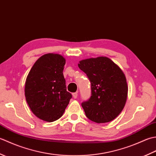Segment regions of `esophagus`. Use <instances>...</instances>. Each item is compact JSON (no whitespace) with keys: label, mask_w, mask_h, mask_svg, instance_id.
Here are the masks:
<instances>
[{"label":"esophagus","mask_w":156,"mask_h":156,"mask_svg":"<svg viewBox=\"0 0 156 156\" xmlns=\"http://www.w3.org/2000/svg\"><path fill=\"white\" fill-rule=\"evenodd\" d=\"M72 96L74 98H76L78 97V93H77V92H74V93L72 94Z\"/></svg>","instance_id":"obj_1"}]
</instances>
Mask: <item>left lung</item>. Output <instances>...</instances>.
<instances>
[{"label":"left lung","instance_id":"obj_1","mask_svg":"<svg viewBox=\"0 0 156 156\" xmlns=\"http://www.w3.org/2000/svg\"><path fill=\"white\" fill-rule=\"evenodd\" d=\"M79 62V68L87 74L91 83V97L82 103L86 116L97 123L114 120L127 101L128 87L124 72L103 56Z\"/></svg>","mask_w":156,"mask_h":156}]
</instances>
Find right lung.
<instances>
[{
    "instance_id": "right-lung-1",
    "label": "right lung",
    "mask_w": 156,
    "mask_h": 156,
    "mask_svg": "<svg viewBox=\"0 0 156 156\" xmlns=\"http://www.w3.org/2000/svg\"><path fill=\"white\" fill-rule=\"evenodd\" d=\"M66 59L60 54H44L35 62L26 78V101L33 113L43 121L59 119L72 98L63 74Z\"/></svg>"
}]
</instances>
